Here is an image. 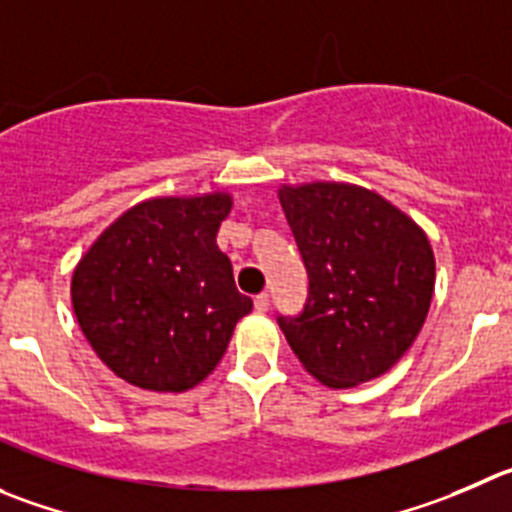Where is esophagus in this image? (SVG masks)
Wrapping results in <instances>:
<instances>
[{"label": "esophagus", "mask_w": 512, "mask_h": 512, "mask_svg": "<svg viewBox=\"0 0 512 512\" xmlns=\"http://www.w3.org/2000/svg\"><path fill=\"white\" fill-rule=\"evenodd\" d=\"M253 306H256V311H269V294H259L256 299H253Z\"/></svg>", "instance_id": "obj_1"}]
</instances>
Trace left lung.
<instances>
[{
  "mask_svg": "<svg viewBox=\"0 0 512 512\" xmlns=\"http://www.w3.org/2000/svg\"><path fill=\"white\" fill-rule=\"evenodd\" d=\"M309 296L279 316L286 342L311 377L334 389L377 379L420 334L435 291L425 231L379 193L349 183L279 188Z\"/></svg>",
  "mask_w": 512,
  "mask_h": 512,
  "instance_id": "8db88e82",
  "label": "left lung"
}]
</instances>
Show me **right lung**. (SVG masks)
Wrapping results in <instances>:
<instances>
[{
  "label": "right lung",
  "instance_id": "obj_1",
  "mask_svg": "<svg viewBox=\"0 0 512 512\" xmlns=\"http://www.w3.org/2000/svg\"><path fill=\"white\" fill-rule=\"evenodd\" d=\"M228 193L150 198L100 233L72 274V309L97 357L153 392H186L226 354L253 301L216 233Z\"/></svg>",
  "mask_w": 512,
  "mask_h": 512
}]
</instances>
